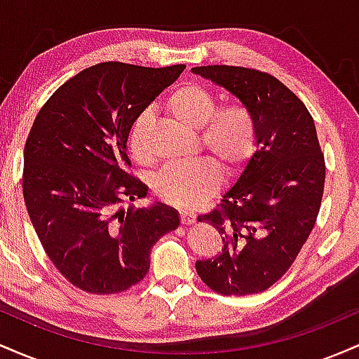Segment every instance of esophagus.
I'll use <instances>...</instances> for the list:
<instances>
[{"mask_svg":"<svg viewBox=\"0 0 359 359\" xmlns=\"http://www.w3.org/2000/svg\"><path fill=\"white\" fill-rule=\"evenodd\" d=\"M180 219H182V224L191 226L196 222V214L192 211H180Z\"/></svg>","mask_w":359,"mask_h":359,"instance_id":"obj_1","label":"esophagus"}]
</instances>
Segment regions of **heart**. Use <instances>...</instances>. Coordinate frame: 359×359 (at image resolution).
Wrapping results in <instances>:
<instances>
[{
	"mask_svg": "<svg viewBox=\"0 0 359 359\" xmlns=\"http://www.w3.org/2000/svg\"><path fill=\"white\" fill-rule=\"evenodd\" d=\"M216 97L197 84H184L172 90L165 100V109L175 121L191 130L201 128L199 143L224 172H231L253 154L257 143V119L243 102L216 108ZM150 125L148 113L135 119L130 131L131 154L138 162H148L145 137ZM219 184V172L211 162L199 160L172 163L155 179V194L167 203L191 208L199 204Z\"/></svg>",
	"mask_w": 359,
	"mask_h": 359,
	"instance_id": "b5f03b06",
	"label": "heart"
}]
</instances>
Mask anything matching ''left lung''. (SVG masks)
<instances>
[{"label": "left lung", "mask_w": 359, "mask_h": 359, "mask_svg": "<svg viewBox=\"0 0 359 359\" xmlns=\"http://www.w3.org/2000/svg\"><path fill=\"white\" fill-rule=\"evenodd\" d=\"M236 96L257 119V151L219 208L201 214L222 234L217 257L197 259L211 290L248 295L283 277L314 228L323 201L325 163L314 119L277 77L234 65L194 67Z\"/></svg>", "instance_id": "1"}]
</instances>
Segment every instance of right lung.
I'll return each instance as SVG.
<instances>
[{"label": "right lung", "mask_w": 359, "mask_h": 359, "mask_svg": "<svg viewBox=\"0 0 359 359\" xmlns=\"http://www.w3.org/2000/svg\"><path fill=\"white\" fill-rule=\"evenodd\" d=\"M184 69L102 62L62 84L36 114L23 151L25 204L47 257L81 290L137 285L151 246L179 226L167 204H121L148 194L126 172L131 126Z\"/></svg>", "instance_id": "add662e5"}]
</instances>
